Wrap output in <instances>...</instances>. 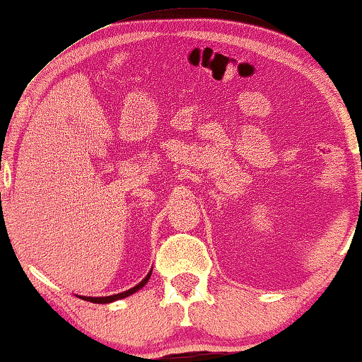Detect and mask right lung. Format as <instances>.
<instances>
[{
	"instance_id": "right-lung-1",
	"label": "right lung",
	"mask_w": 362,
	"mask_h": 362,
	"mask_svg": "<svg viewBox=\"0 0 362 362\" xmlns=\"http://www.w3.org/2000/svg\"><path fill=\"white\" fill-rule=\"evenodd\" d=\"M150 275H152V270L148 272L147 274V276L144 278V280L139 283V285H136L134 288H131V290H127V291H124V293H119V294H113V296H105V298H88V296H79L81 299H86V301H90V303H95V304H105V303H113V301H116V299H123V298H126V296H129V294H132V293H136L137 290H141V288L146 285V283L148 281V278H150Z\"/></svg>"
}]
</instances>
